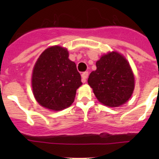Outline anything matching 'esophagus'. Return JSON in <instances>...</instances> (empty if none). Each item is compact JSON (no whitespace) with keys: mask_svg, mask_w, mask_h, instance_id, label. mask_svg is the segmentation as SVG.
<instances>
[{"mask_svg":"<svg viewBox=\"0 0 159 159\" xmlns=\"http://www.w3.org/2000/svg\"><path fill=\"white\" fill-rule=\"evenodd\" d=\"M88 76H89V72L88 71H84L81 74V81L83 83H85L86 82V79H87Z\"/></svg>","mask_w":159,"mask_h":159,"instance_id":"obj_1","label":"esophagus"}]
</instances>
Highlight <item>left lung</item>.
I'll list each match as a JSON object with an SVG mask.
<instances>
[{"instance_id":"obj_1","label":"left lung","mask_w":159,"mask_h":159,"mask_svg":"<svg viewBox=\"0 0 159 159\" xmlns=\"http://www.w3.org/2000/svg\"><path fill=\"white\" fill-rule=\"evenodd\" d=\"M96 67L88 83L98 100L108 107L125 103L134 88V75L125 57L116 51L109 52L102 56Z\"/></svg>"}]
</instances>
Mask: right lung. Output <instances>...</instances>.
Listing matches in <instances>:
<instances>
[{
  "label": "right lung",
  "mask_w": 159,
  "mask_h": 159,
  "mask_svg": "<svg viewBox=\"0 0 159 159\" xmlns=\"http://www.w3.org/2000/svg\"><path fill=\"white\" fill-rule=\"evenodd\" d=\"M60 46L48 48L40 55L32 73V89L44 108L60 111L71 105L76 90L82 84L76 65Z\"/></svg>",
  "instance_id": "right-lung-1"
}]
</instances>
